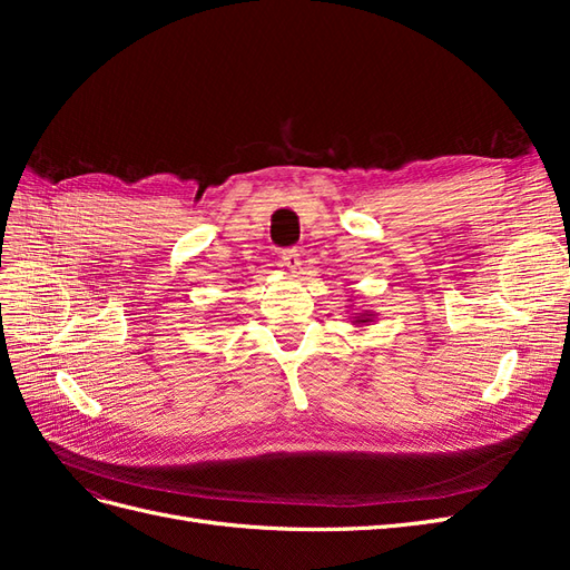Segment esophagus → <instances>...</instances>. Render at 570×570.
<instances>
[{
    "mask_svg": "<svg viewBox=\"0 0 570 570\" xmlns=\"http://www.w3.org/2000/svg\"><path fill=\"white\" fill-rule=\"evenodd\" d=\"M281 258H283V266L289 273H299V268H302V254H299V249H285Z\"/></svg>",
    "mask_w": 570,
    "mask_h": 570,
    "instance_id": "obj_1",
    "label": "esophagus"
}]
</instances>
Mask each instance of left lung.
Returning a JSON list of instances; mask_svg holds the SVG:
<instances>
[{
  "label": "left lung",
  "instance_id": "left-lung-1",
  "mask_svg": "<svg viewBox=\"0 0 570 570\" xmlns=\"http://www.w3.org/2000/svg\"><path fill=\"white\" fill-rule=\"evenodd\" d=\"M354 323H356V325H358V323H361V325H366V323H371V314H358Z\"/></svg>",
  "mask_w": 570,
  "mask_h": 570
}]
</instances>
